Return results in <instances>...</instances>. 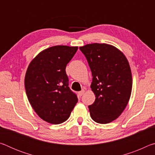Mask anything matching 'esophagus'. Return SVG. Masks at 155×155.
I'll return each instance as SVG.
<instances>
[{
  "mask_svg": "<svg viewBox=\"0 0 155 155\" xmlns=\"http://www.w3.org/2000/svg\"><path fill=\"white\" fill-rule=\"evenodd\" d=\"M84 93H85V90H82V91H79V92L78 93V96H79L81 97V96H82L83 95Z\"/></svg>",
  "mask_w": 155,
  "mask_h": 155,
  "instance_id": "obj_1",
  "label": "esophagus"
}]
</instances>
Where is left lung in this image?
<instances>
[{
  "label": "left lung",
  "instance_id": "left-lung-1",
  "mask_svg": "<svg viewBox=\"0 0 155 155\" xmlns=\"http://www.w3.org/2000/svg\"><path fill=\"white\" fill-rule=\"evenodd\" d=\"M87 60L91 74V90L96 95L89 105L90 116L99 124L117 119L127 107L133 79L127 59L120 50L107 44H90L79 47Z\"/></svg>",
  "mask_w": 155,
  "mask_h": 155
}]
</instances>
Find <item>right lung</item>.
Listing matches in <instances>:
<instances>
[{"label":"right lung","mask_w":155,"mask_h":155,"mask_svg":"<svg viewBox=\"0 0 155 155\" xmlns=\"http://www.w3.org/2000/svg\"><path fill=\"white\" fill-rule=\"evenodd\" d=\"M77 46H54L44 50L27 68L25 78L27 98L34 111L52 124L64 122L78 102L68 87L65 68Z\"/></svg>","instance_id":"add662e5"}]
</instances>
